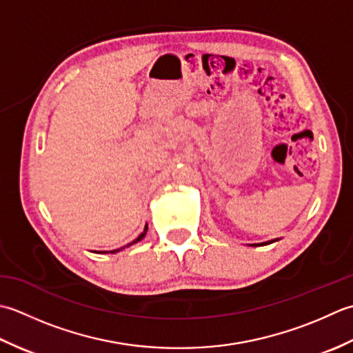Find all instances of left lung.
<instances>
[{
	"label": "left lung",
	"mask_w": 353,
	"mask_h": 353,
	"mask_svg": "<svg viewBox=\"0 0 353 353\" xmlns=\"http://www.w3.org/2000/svg\"><path fill=\"white\" fill-rule=\"evenodd\" d=\"M276 241H279V239H272V241L262 242V243H251V245H253V247H262V245H268V243H272V242H276Z\"/></svg>",
	"instance_id": "obj_1"
}]
</instances>
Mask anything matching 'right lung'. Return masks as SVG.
<instances>
[{"label": "right lung", "instance_id": "obj_1", "mask_svg": "<svg viewBox=\"0 0 353 353\" xmlns=\"http://www.w3.org/2000/svg\"><path fill=\"white\" fill-rule=\"evenodd\" d=\"M146 233H148V224L145 225V230H143V233L139 236V237H137V239H134L131 243H128V245L126 247H131V245H134V243H137V242H140V241H143V239H145V236H146ZM125 247H121V248H119V250H112V251H102V253H117V251H120V250H123ZM99 253H100V251H99Z\"/></svg>", "mask_w": 353, "mask_h": 353}]
</instances>
